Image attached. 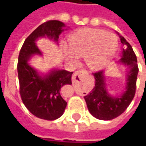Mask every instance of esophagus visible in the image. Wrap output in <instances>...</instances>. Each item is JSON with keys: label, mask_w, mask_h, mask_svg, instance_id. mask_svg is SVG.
Wrapping results in <instances>:
<instances>
[{"label": "esophagus", "mask_w": 146, "mask_h": 146, "mask_svg": "<svg viewBox=\"0 0 146 146\" xmlns=\"http://www.w3.org/2000/svg\"><path fill=\"white\" fill-rule=\"evenodd\" d=\"M88 72L87 70H77L76 73L72 76V83H73V84H75V83H76V81H78V80H80L81 76H86V75H88Z\"/></svg>", "instance_id": "obj_1"}]
</instances>
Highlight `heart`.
I'll return each mask as SVG.
<instances>
[{"instance_id": "b5f03b06", "label": "heart", "mask_w": 146, "mask_h": 146, "mask_svg": "<svg viewBox=\"0 0 146 146\" xmlns=\"http://www.w3.org/2000/svg\"><path fill=\"white\" fill-rule=\"evenodd\" d=\"M70 47L62 44L68 58L76 62L79 57H85L88 67L99 70L112 59L118 47L117 38L103 30L85 28L76 31L68 38Z\"/></svg>"}]
</instances>
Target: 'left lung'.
Here are the masks:
<instances>
[{
	"mask_svg": "<svg viewBox=\"0 0 146 146\" xmlns=\"http://www.w3.org/2000/svg\"><path fill=\"white\" fill-rule=\"evenodd\" d=\"M120 37L124 48L122 52L120 62L129 67L127 75L126 91L119 97H111L106 89L103 71L93 73L95 86L90 93L84 96L88 109L91 115L101 120H110L123 114L135 96L138 69L137 59L132 46L123 36Z\"/></svg>",
	"mask_w": 146,
	"mask_h": 146,
	"instance_id": "8db88e82",
	"label": "left lung"
}]
</instances>
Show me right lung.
Listing matches in <instances>:
<instances>
[{"mask_svg": "<svg viewBox=\"0 0 146 146\" xmlns=\"http://www.w3.org/2000/svg\"><path fill=\"white\" fill-rule=\"evenodd\" d=\"M64 27V23L58 20L42 23L26 39L19 55L17 69L22 101L32 115L45 120L57 119L63 114L67 103L61 89L66 84H71L73 72L53 70L41 76L28 64V61L32 55L41 54L36 44L39 37H48L57 42Z\"/></svg>", "mask_w": 146, "mask_h": 146, "instance_id": "obj_1", "label": "right lung"}]
</instances>
